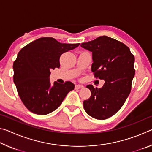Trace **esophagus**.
I'll use <instances>...</instances> for the list:
<instances>
[{"label":"esophagus","mask_w":152,"mask_h":152,"mask_svg":"<svg viewBox=\"0 0 152 152\" xmlns=\"http://www.w3.org/2000/svg\"><path fill=\"white\" fill-rule=\"evenodd\" d=\"M84 86L81 85V84H76L75 85V89H80V88H83Z\"/></svg>","instance_id":"34e87169"}]
</instances>
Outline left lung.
<instances>
[{
    "label": "left lung",
    "mask_w": 152,
    "mask_h": 152,
    "mask_svg": "<svg viewBox=\"0 0 152 152\" xmlns=\"http://www.w3.org/2000/svg\"><path fill=\"white\" fill-rule=\"evenodd\" d=\"M91 51V70L95 78L104 80L101 88L86 86L91 96L83 102L84 109L90 116L104 120L114 115L130 94L135 76V58L124 43L107 36L80 44Z\"/></svg>",
    "instance_id": "1"
}]
</instances>
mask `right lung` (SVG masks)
Here are the masks:
<instances>
[{
    "label": "right lung",
    "mask_w": 152,
    "mask_h": 152,
    "mask_svg": "<svg viewBox=\"0 0 152 152\" xmlns=\"http://www.w3.org/2000/svg\"><path fill=\"white\" fill-rule=\"evenodd\" d=\"M80 43H61L52 37H42L23 48L13 63V81L19 97L28 110L47 115L60 107L74 88L71 82L59 84L50 81V70L59 68L62 53Z\"/></svg>",
    "instance_id": "right-lung-1"
}]
</instances>
